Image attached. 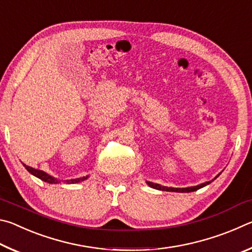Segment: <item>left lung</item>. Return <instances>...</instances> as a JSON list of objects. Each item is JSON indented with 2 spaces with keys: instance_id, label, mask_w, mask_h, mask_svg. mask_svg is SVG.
<instances>
[{
  "instance_id": "1",
  "label": "left lung",
  "mask_w": 252,
  "mask_h": 252,
  "mask_svg": "<svg viewBox=\"0 0 252 252\" xmlns=\"http://www.w3.org/2000/svg\"><path fill=\"white\" fill-rule=\"evenodd\" d=\"M218 176H219V174H218ZM218 176H217V177H218ZM209 183H211V181L204 182V183H201V185H199V186L189 187V188H168V187H162L160 185H158V183H153V182H148V185L150 186L151 188H153V189H158V190H162V191H173V192H191V191L198 190V189H200V188L209 185Z\"/></svg>"
}]
</instances>
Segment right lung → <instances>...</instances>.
Here are the masks:
<instances>
[{"mask_svg":"<svg viewBox=\"0 0 252 252\" xmlns=\"http://www.w3.org/2000/svg\"><path fill=\"white\" fill-rule=\"evenodd\" d=\"M24 167H25V169H27L30 173H32L33 176L37 177L39 179H41V180H43V181H45V182H48V183H57V182H60V181L57 180V179H54L53 177L49 176V174H46L45 172L41 171V170L33 169V168L29 167V165H25V164H24ZM87 178H88V177L78 178V179H73V180H67L66 182H67V183H76V182H80V181L85 180V179H87Z\"/></svg>","mask_w":252,"mask_h":252,"instance_id":"obj_1","label":"right lung"}]
</instances>
